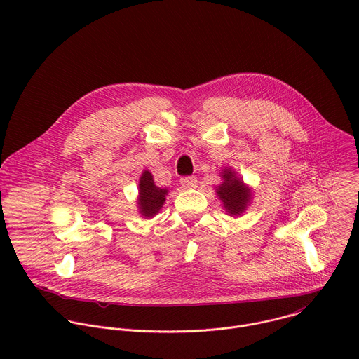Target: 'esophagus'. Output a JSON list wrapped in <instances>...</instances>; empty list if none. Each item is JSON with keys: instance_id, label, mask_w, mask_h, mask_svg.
<instances>
[{"instance_id": "34e87169", "label": "esophagus", "mask_w": 359, "mask_h": 359, "mask_svg": "<svg viewBox=\"0 0 359 359\" xmlns=\"http://www.w3.org/2000/svg\"><path fill=\"white\" fill-rule=\"evenodd\" d=\"M180 183H182V186H183L184 189H196V187H197V179L193 177V176L182 177Z\"/></svg>"}]
</instances>
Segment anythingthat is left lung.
<instances>
[{"label": "left lung", "mask_w": 359, "mask_h": 359, "mask_svg": "<svg viewBox=\"0 0 359 359\" xmlns=\"http://www.w3.org/2000/svg\"><path fill=\"white\" fill-rule=\"evenodd\" d=\"M222 182L215 187L217 197L222 200V206L226 213L233 217L241 216L252 200V190L237 175L233 168H224L220 172Z\"/></svg>", "instance_id": "8db88e82"}]
</instances>
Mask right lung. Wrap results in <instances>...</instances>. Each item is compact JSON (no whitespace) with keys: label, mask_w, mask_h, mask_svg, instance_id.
I'll use <instances>...</instances> for the list:
<instances>
[{"label":"right lung","mask_w":359,"mask_h":359,"mask_svg":"<svg viewBox=\"0 0 359 359\" xmlns=\"http://www.w3.org/2000/svg\"><path fill=\"white\" fill-rule=\"evenodd\" d=\"M137 212L143 219L155 217L163 204L166 201V196L169 189L158 187L153 180V175L149 170H143L139 177V187H137Z\"/></svg>","instance_id":"1"}]
</instances>
